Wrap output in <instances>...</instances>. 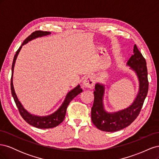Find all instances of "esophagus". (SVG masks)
Returning a JSON list of instances; mask_svg holds the SVG:
<instances>
[{
	"label": "esophagus",
	"instance_id": "esophagus-1",
	"mask_svg": "<svg viewBox=\"0 0 159 159\" xmlns=\"http://www.w3.org/2000/svg\"><path fill=\"white\" fill-rule=\"evenodd\" d=\"M95 84L94 77L93 75H88L86 77L83 81V85L85 88H91Z\"/></svg>",
	"mask_w": 159,
	"mask_h": 159
}]
</instances>
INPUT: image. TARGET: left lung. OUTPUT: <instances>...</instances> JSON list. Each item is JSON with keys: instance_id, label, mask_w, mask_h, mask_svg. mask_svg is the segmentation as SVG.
I'll list each match as a JSON object with an SVG mask.
<instances>
[{"instance_id": "8db88e82", "label": "left lung", "mask_w": 159, "mask_h": 159, "mask_svg": "<svg viewBox=\"0 0 159 159\" xmlns=\"http://www.w3.org/2000/svg\"><path fill=\"white\" fill-rule=\"evenodd\" d=\"M129 66L138 77L139 89L136 98L130 106L114 113H108L104 109L103 95L105 86L96 84L94 91V102L91 107V121L98 129L103 131L114 132L127 127L131 125L140 113L148 90V72L146 60L134 46L133 54L127 61Z\"/></svg>"}]
</instances>
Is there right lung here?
Here are the masks:
<instances>
[{
    "label": "right lung",
    "instance_id": "right-lung-1",
    "mask_svg": "<svg viewBox=\"0 0 159 159\" xmlns=\"http://www.w3.org/2000/svg\"><path fill=\"white\" fill-rule=\"evenodd\" d=\"M50 32L46 31H41V30H37L32 33L31 34L28 36L26 40L23 42L21 46L19 48L18 50L16 51V54L14 57L12 65V76H11V93L12 95L14 98V102H15L16 106L18 109L19 113H20V115L22 117V118L25 119V121L27 122L28 124H30V125L35 127L36 128L39 129H50L55 127L56 126L60 125L62 121H64L65 115L66 113L67 107H68V105L71 102V101L73 99L75 96L80 94L82 89L80 88V85H78V86L71 90L70 92L67 94L66 97L65 98L64 102L61 104V106L59 107L56 111H55L54 113H52L48 116H37V115H32L29 112H28L24 108L20 102V101L18 100L17 96L16 95L15 91H14L13 83H12V75L14 72V64H15V61L16 60V57L18 56V54L19 52L21 50V48L23 45L26 44L29 41L35 39L38 37H42L44 36H47L50 34Z\"/></svg>",
    "mask_w": 159,
    "mask_h": 159
}]
</instances>
